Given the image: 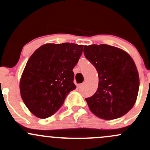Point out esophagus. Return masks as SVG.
I'll list each match as a JSON object with an SVG mask.
<instances>
[{"mask_svg": "<svg viewBox=\"0 0 150 150\" xmlns=\"http://www.w3.org/2000/svg\"><path fill=\"white\" fill-rule=\"evenodd\" d=\"M83 83H80V84L78 85V87L79 88H81L82 86H83Z\"/></svg>", "mask_w": 150, "mask_h": 150, "instance_id": "34e87169", "label": "esophagus"}]
</instances>
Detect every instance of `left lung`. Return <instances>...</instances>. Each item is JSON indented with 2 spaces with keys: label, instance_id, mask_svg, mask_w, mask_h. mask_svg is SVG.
Returning <instances> with one entry per match:
<instances>
[{
  "label": "left lung",
  "instance_id": "left-lung-1",
  "mask_svg": "<svg viewBox=\"0 0 150 150\" xmlns=\"http://www.w3.org/2000/svg\"><path fill=\"white\" fill-rule=\"evenodd\" d=\"M83 54L99 76L96 93L85 99L91 112L107 120L126 114L134 105L139 87V74L131 56L107 44L84 46Z\"/></svg>",
  "mask_w": 150,
  "mask_h": 150
}]
</instances>
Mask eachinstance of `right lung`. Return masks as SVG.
Listing matches in <instances>:
<instances>
[{
  "mask_svg": "<svg viewBox=\"0 0 150 150\" xmlns=\"http://www.w3.org/2000/svg\"><path fill=\"white\" fill-rule=\"evenodd\" d=\"M83 48L75 43H47L29 58L21 79L20 91L24 104L36 117L52 116L75 89L73 69Z\"/></svg>",
  "mask_w": 150,
  "mask_h": 150,
  "instance_id": "1",
  "label": "right lung"
}]
</instances>
